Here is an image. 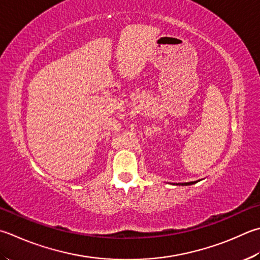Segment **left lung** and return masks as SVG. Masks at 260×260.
<instances>
[{"mask_svg":"<svg viewBox=\"0 0 260 260\" xmlns=\"http://www.w3.org/2000/svg\"><path fill=\"white\" fill-rule=\"evenodd\" d=\"M196 182H197V181H193V182H184V183H180V184L181 185H189V184H193Z\"/></svg>","mask_w":260,"mask_h":260,"instance_id":"8db88e82","label":"left lung"}]
</instances>
